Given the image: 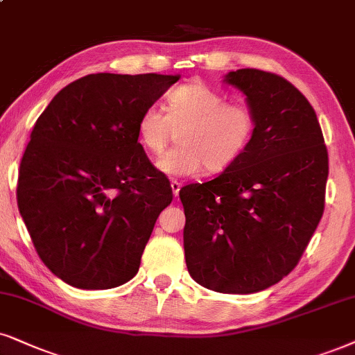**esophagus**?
I'll return each instance as SVG.
<instances>
[{
  "label": "esophagus",
  "instance_id": "1",
  "mask_svg": "<svg viewBox=\"0 0 355 355\" xmlns=\"http://www.w3.org/2000/svg\"><path fill=\"white\" fill-rule=\"evenodd\" d=\"M170 187H172V191H173V196L177 198L178 193H180V188H182V183L178 180H172L170 182Z\"/></svg>",
  "mask_w": 355,
  "mask_h": 355
}]
</instances>
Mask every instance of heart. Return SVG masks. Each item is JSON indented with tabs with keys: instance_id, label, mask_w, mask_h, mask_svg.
<instances>
[{
	"instance_id": "b5f03b06",
	"label": "heart",
	"mask_w": 355,
	"mask_h": 355,
	"mask_svg": "<svg viewBox=\"0 0 355 355\" xmlns=\"http://www.w3.org/2000/svg\"><path fill=\"white\" fill-rule=\"evenodd\" d=\"M257 118L245 103L205 83L183 85L167 98V114L149 106L137 119V141L152 155L162 154L177 132V147L157 160V170L172 178L193 177L205 167L218 173L227 168L252 141Z\"/></svg>"
}]
</instances>
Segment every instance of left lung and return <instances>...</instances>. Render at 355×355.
I'll return each instance as SVG.
<instances>
[{
	"label": "left lung",
	"mask_w": 355,
	"mask_h": 355,
	"mask_svg": "<svg viewBox=\"0 0 355 355\" xmlns=\"http://www.w3.org/2000/svg\"><path fill=\"white\" fill-rule=\"evenodd\" d=\"M224 82L248 96L257 125L221 175L180 190L183 248L196 284L248 295L297 267L324 211L329 160L315 110L288 80L241 69Z\"/></svg>",
	"instance_id": "left-lung-1"
}]
</instances>
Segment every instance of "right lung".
Masks as SVG:
<instances>
[{
    "mask_svg": "<svg viewBox=\"0 0 355 355\" xmlns=\"http://www.w3.org/2000/svg\"><path fill=\"white\" fill-rule=\"evenodd\" d=\"M180 75L92 73L53 96L35 121L17 178V208L53 275L83 290L129 282L168 178L137 141V119Z\"/></svg>",
    "mask_w": 355,
    "mask_h": 355,
    "instance_id": "right-lung-1",
    "label": "right lung"
}]
</instances>
